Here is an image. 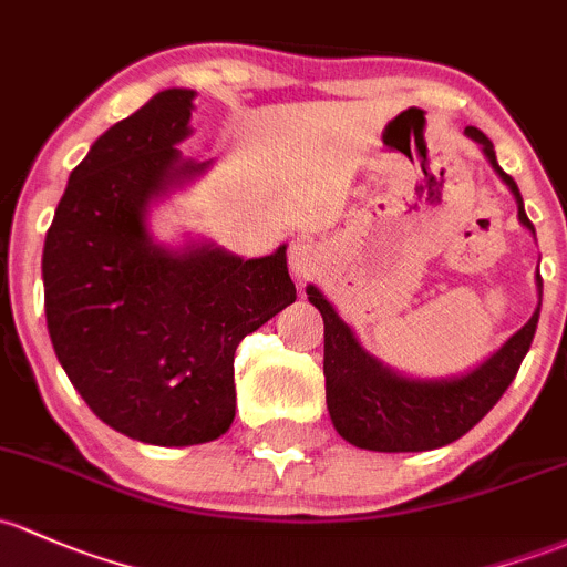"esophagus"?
<instances>
[{
	"label": "esophagus",
	"mask_w": 567,
	"mask_h": 567,
	"mask_svg": "<svg viewBox=\"0 0 567 567\" xmlns=\"http://www.w3.org/2000/svg\"><path fill=\"white\" fill-rule=\"evenodd\" d=\"M320 266H323V255L312 241L301 238V241L290 244V274H293L296 282H309L320 271Z\"/></svg>",
	"instance_id": "34e87169"
}]
</instances>
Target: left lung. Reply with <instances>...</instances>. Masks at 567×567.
I'll list each match as a JSON object with an SVG mask.
<instances>
[{"instance_id": "obj_1", "label": "left lung", "mask_w": 567, "mask_h": 567, "mask_svg": "<svg viewBox=\"0 0 567 567\" xmlns=\"http://www.w3.org/2000/svg\"><path fill=\"white\" fill-rule=\"evenodd\" d=\"M464 135L478 143L494 174L508 184L519 206V223L535 236L533 223L524 214L519 187L497 165L492 141L478 127H464ZM535 285L540 299L544 296L540 274H535ZM307 299L323 315L326 404L333 429L355 449L380 451V454H419V451L443 449L467 434L516 378L522 359L533 344L540 315L538 301L533 318L470 372L426 380L408 378L374 359L359 342L355 331L339 318L333 303L320 293V288L307 285Z\"/></svg>"}]
</instances>
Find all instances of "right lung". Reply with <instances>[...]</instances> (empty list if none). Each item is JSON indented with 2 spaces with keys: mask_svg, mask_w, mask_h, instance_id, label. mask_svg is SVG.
Listing matches in <instances>:
<instances>
[{
  "mask_svg": "<svg viewBox=\"0 0 567 567\" xmlns=\"http://www.w3.org/2000/svg\"><path fill=\"white\" fill-rule=\"evenodd\" d=\"M193 89H165L92 143L45 234V323L70 383L103 424L148 445L212 443L234 424V355L296 301L285 244L238 258L212 238L178 247L148 208L206 174L178 152Z\"/></svg>",
  "mask_w": 567,
  "mask_h": 567,
  "instance_id": "obj_1",
  "label": "right lung"
}]
</instances>
